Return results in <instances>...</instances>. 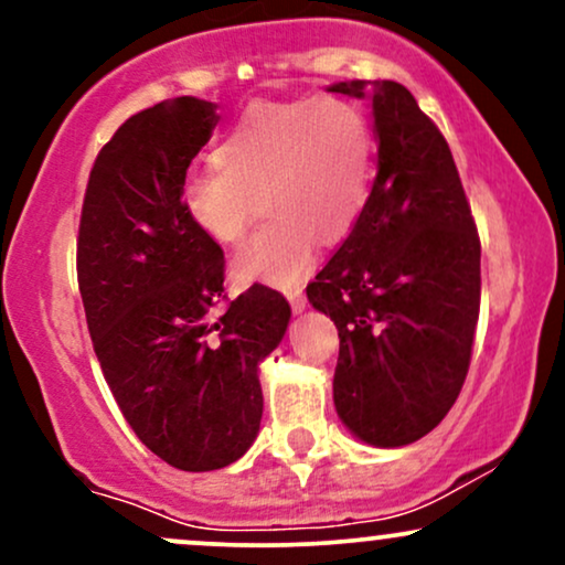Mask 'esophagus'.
Here are the masks:
<instances>
[{"instance_id":"1","label":"esophagus","mask_w":565,"mask_h":565,"mask_svg":"<svg viewBox=\"0 0 565 565\" xmlns=\"http://www.w3.org/2000/svg\"><path fill=\"white\" fill-rule=\"evenodd\" d=\"M287 297H289V305H291V310H295V313H302V310L308 308V300H305L302 289H291Z\"/></svg>"}]
</instances>
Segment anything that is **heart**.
I'll list each match as a JSON object with an SVG mask.
<instances>
[{"label":"heart","instance_id":"b5f03b06","mask_svg":"<svg viewBox=\"0 0 565 565\" xmlns=\"http://www.w3.org/2000/svg\"><path fill=\"white\" fill-rule=\"evenodd\" d=\"M374 170L377 135L355 103H252L220 138L215 164L188 174L180 204L201 233L236 244L263 193L270 217L233 257L231 274L291 287L313 265L319 238L334 244L355 228Z\"/></svg>","mask_w":565,"mask_h":565}]
</instances>
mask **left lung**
I'll return each instance as SVG.
<instances>
[{"label": "left lung", "instance_id": "1", "mask_svg": "<svg viewBox=\"0 0 565 565\" xmlns=\"http://www.w3.org/2000/svg\"><path fill=\"white\" fill-rule=\"evenodd\" d=\"M327 89L372 103L377 178L308 300L340 332L337 417L364 444L398 449L449 414L468 377L481 242L449 142L404 84Z\"/></svg>", "mask_w": 565, "mask_h": 565}]
</instances>
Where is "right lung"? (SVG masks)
I'll return each mask as SVG.
<instances>
[{
	"mask_svg": "<svg viewBox=\"0 0 565 565\" xmlns=\"http://www.w3.org/2000/svg\"><path fill=\"white\" fill-rule=\"evenodd\" d=\"M217 103L174 97L129 116L97 153L76 270L103 377L142 444L188 472L244 457L263 419L260 364L291 308L255 284L223 313V249L180 204Z\"/></svg>",
	"mask_w": 565,
	"mask_h": 565,
	"instance_id": "add662e5",
	"label": "right lung"
}]
</instances>
